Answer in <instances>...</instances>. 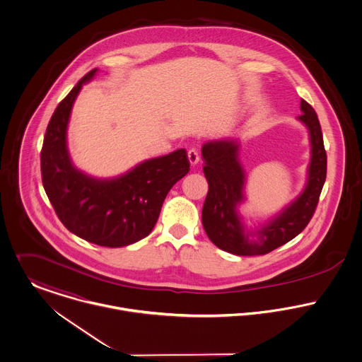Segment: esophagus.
Returning <instances> with one entry per match:
<instances>
[{
  "label": "esophagus",
  "mask_w": 362,
  "mask_h": 362,
  "mask_svg": "<svg viewBox=\"0 0 362 362\" xmlns=\"http://www.w3.org/2000/svg\"><path fill=\"white\" fill-rule=\"evenodd\" d=\"M188 158H189V163H191L192 165H197V164L199 163V160H201V156H199L197 149L192 148V149L188 151Z\"/></svg>",
  "instance_id": "obj_1"
}]
</instances>
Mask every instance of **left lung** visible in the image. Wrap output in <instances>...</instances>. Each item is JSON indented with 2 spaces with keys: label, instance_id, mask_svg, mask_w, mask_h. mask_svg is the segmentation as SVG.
Listing matches in <instances>:
<instances>
[{
  "label": "left lung",
  "instance_id": "1",
  "mask_svg": "<svg viewBox=\"0 0 362 362\" xmlns=\"http://www.w3.org/2000/svg\"><path fill=\"white\" fill-rule=\"evenodd\" d=\"M297 119L308 129L310 158L303 191L277 213L262 221L247 224L241 213L245 204L247 171L240 160L237 138L207 141L202 145L204 173L209 184L202 209V224L209 240L220 250L238 255H264L297 237L310 223L326 178V152L317 115L301 99Z\"/></svg>",
  "mask_w": 362,
  "mask_h": 362
}]
</instances>
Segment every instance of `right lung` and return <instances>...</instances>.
I'll list each match as a JSON object with an SVG mask.
<instances>
[{"label":"right lung","instance_id":"add662e5","mask_svg":"<svg viewBox=\"0 0 362 362\" xmlns=\"http://www.w3.org/2000/svg\"><path fill=\"white\" fill-rule=\"evenodd\" d=\"M98 72L95 68L86 74L55 108L42 149V178L58 218L72 234L119 248L151 234L168 191L188 174L189 160L185 149H178L111 178L79 170L68 151V124L82 86Z\"/></svg>","mask_w":362,"mask_h":362}]
</instances>
